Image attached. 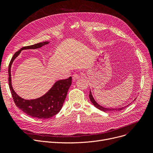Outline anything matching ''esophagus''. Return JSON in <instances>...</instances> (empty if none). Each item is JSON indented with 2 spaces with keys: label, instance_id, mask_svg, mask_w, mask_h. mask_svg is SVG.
Returning a JSON list of instances; mask_svg holds the SVG:
<instances>
[{
  "label": "esophagus",
  "instance_id": "obj_1",
  "mask_svg": "<svg viewBox=\"0 0 153 153\" xmlns=\"http://www.w3.org/2000/svg\"><path fill=\"white\" fill-rule=\"evenodd\" d=\"M79 77H80V76H79V74L75 73L72 75V80H73V81H76V80L79 79Z\"/></svg>",
  "mask_w": 153,
  "mask_h": 153
}]
</instances>
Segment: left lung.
I'll return each instance as SVG.
<instances>
[{
  "label": "left lung",
  "mask_w": 153,
  "mask_h": 153,
  "mask_svg": "<svg viewBox=\"0 0 153 153\" xmlns=\"http://www.w3.org/2000/svg\"><path fill=\"white\" fill-rule=\"evenodd\" d=\"M89 98H90V100L91 101V102L93 103V105L96 107L98 109L103 111H120V110H123V108H125V107H128L129 105H128L126 107H122V108H105L103 107H102L100 106V105H99V104L95 102V100H94V99L92 97V93H91V91H90V93H89ZM135 100V99H134Z\"/></svg>",
  "instance_id": "left-lung-1"
}]
</instances>
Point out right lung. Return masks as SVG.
<instances>
[{
  "instance_id": "obj_1",
  "label": "right lung",
  "mask_w": 153,
  "mask_h": 153,
  "mask_svg": "<svg viewBox=\"0 0 153 153\" xmlns=\"http://www.w3.org/2000/svg\"><path fill=\"white\" fill-rule=\"evenodd\" d=\"M49 42H46L24 46L16 52L9 65V84L13 101L16 106L27 115L39 119H48L57 114L61 110L66 99L69 88L72 83V77L60 80L56 82L51 89L42 97L33 100H25L15 93L11 82V66L14 59L17 57L23 50L37 49Z\"/></svg>"
}]
</instances>
